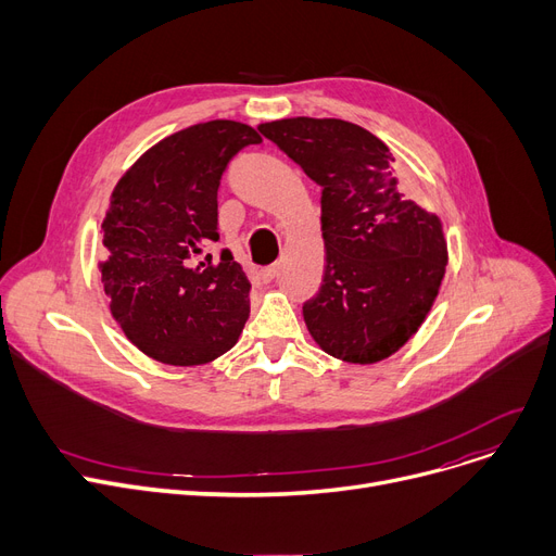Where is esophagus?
Segmentation results:
<instances>
[{
  "instance_id": "esophagus-1",
  "label": "esophagus",
  "mask_w": 556,
  "mask_h": 556,
  "mask_svg": "<svg viewBox=\"0 0 556 556\" xmlns=\"http://www.w3.org/2000/svg\"><path fill=\"white\" fill-rule=\"evenodd\" d=\"M275 275H277V266H275V263H273V266H266V268H261V270L256 273V277H258L263 283L273 281V279H275Z\"/></svg>"
}]
</instances>
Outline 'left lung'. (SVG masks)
<instances>
[{"mask_svg": "<svg viewBox=\"0 0 556 556\" xmlns=\"http://www.w3.org/2000/svg\"><path fill=\"white\" fill-rule=\"evenodd\" d=\"M261 135L323 187L327 266L304 323L346 363L392 356L424 323L446 270L442 223L399 187L394 157L369 130L342 119H281Z\"/></svg>", "mask_w": 556, "mask_h": 556, "instance_id": "1", "label": "left lung"}]
</instances>
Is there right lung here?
I'll list each match as a JSON object with an SVG mask.
<instances>
[{"label": "right lung", "instance_id": "1", "mask_svg": "<svg viewBox=\"0 0 556 556\" xmlns=\"http://www.w3.org/2000/svg\"><path fill=\"white\" fill-rule=\"evenodd\" d=\"M261 137L216 119L146 151L116 182L103 220L101 279L126 338L166 365L210 363L237 344L250 281L218 241V187L229 160Z\"/></svg>", "mask_w": 556, "mask_h": 556}]
</instances>
